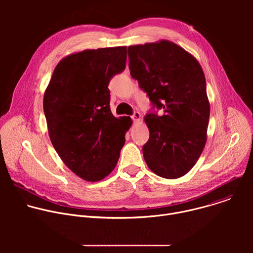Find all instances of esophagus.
<instances>
[{
    "instance_id": "obj_1",
    "label": "esophagus",
    "mask_w": 253,
    "mask_h": 253,
    "mask_svg": "<svg viewBox=\"0 0 253 253\" xmlns=\"http://www.w3.org/2000/svg\"><path fill=\"white\" fill-rule=\"evenodd\" d=\"M132 119L134 122H139L140 119H141V114L139 112H135L133 115H132Z\"/></svg>"
}]
</instances>
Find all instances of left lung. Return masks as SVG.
I'll return each mask as SVG.
<instances>
[{
  "label": "left lung",
  "mask_w": 253,
  "mask_h": 253,
  "mask_svg": "<svg viewBox=\"0 0 253 253\" xmlns=\"http://www.w3.org/2000/svg\"><path fill=\"white\" fill-rule=\"evenodd\" d=\"M132 78L164 114L144 117L149 140L143 156L156 175L177 179L188 173L207 140L210 104L196 58L168 41L128 47Z\"/></svg>",
  "instance_id": "obj_1"
}]
</instances>
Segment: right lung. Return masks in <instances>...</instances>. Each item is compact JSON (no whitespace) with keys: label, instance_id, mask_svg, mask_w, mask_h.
<instances>
[{"label":"right lung","instance_id":"right-lung-1","mask_svg":"<svg viewBox=\"0 0 253 253\" xmlns=\"http://www.w3.org/2000/svg\"><path fill=\"white\" fill-rule=\"evenodd\" d=\"M126 46L84 50L63 58L54 69L43 107L49 137L64 164L97 182L118 162L130 117L110 110L111 78L126 66Z\"/></svg>","mask_w":253,"mask_h":253}]
</instances>
